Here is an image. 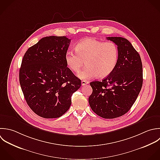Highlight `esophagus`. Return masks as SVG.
<instances>
[{"instance_id": "1", "label": "esophagus", "mask_w": 160, "mask_h": 160, "mask_svg": "<svg viewBox=\"0 0 160 160\" xmlns=\"http://www.w3.org/2000/svg\"><path fill=\"white\" fill-rule=\"evenodd\" d=\"M88 83H89V82H88V81H85V80H82V86H84V85H87V84H88Z\"/></svg>"}]
</instances>
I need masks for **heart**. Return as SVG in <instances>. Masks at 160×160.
<instances>
[{
  "instance_id": "1",
  "label": "heart",
  "mask_w": 160,
  "mask_h": 160,
  "mask_svg": "<svg viewBox=\"0 0 160 160\" xmlns=\"http://www.w3.org/2000/svg\"><path fill=\"white\" fill-rule=\"evenodd\" d=\"M75 52L68 50L65 55L67 67L78 73L85 61L87 67L78 77L82 80H89L98 76L105 78L112 73L119 58L117 45L113 42L98 40L87 38L78 42L75 47Z\"/></svg>"
}]
</instances>
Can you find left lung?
I'll use <instances>...</instances> for the list:
<instances>
[{"mask_svg": "<svg viewBox=\"0 0 160 160\" xmlns=\"http://www.w3.org/2000/svg\"><path fill=\"white\" fill-rule=\"evenodd\" d=\"M107 39L118 46V63L102 82L90 83L93 92L88 102L97 115L112 119L127 113L136 101L143 85V67L139 53L127 39L120 37Z\"/></svg>", "mask_w": 160, "mask_h": 160, "instance_id": "left-lung-1", "label": "left lung"}]
</instances>
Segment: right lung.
<instances>
[{
	"instance_id": "1",
	"label": "right lung",
	"mask_w": 160,
	"mask_h": 160,
	"mask_svg": "<svg viewBox=\"0 0 160 160\" xmlns=\"http://www.w3.org/2000/svg\"><path fill=\"white\" fill-rule=\"evenodd\" d=\"M70 41L65 36L43 37L23 57L20 87L29 107L42 118L63 115L71 105L72 94L81 87V80L65 60Z\"/></svg>"
}]
</instances>
